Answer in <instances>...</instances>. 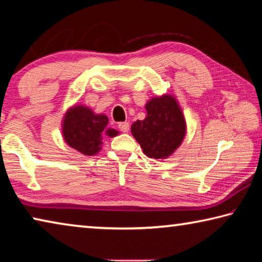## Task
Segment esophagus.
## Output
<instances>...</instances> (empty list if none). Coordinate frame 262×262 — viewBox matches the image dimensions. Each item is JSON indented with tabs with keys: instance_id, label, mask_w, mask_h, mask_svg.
<instances>
[{
	"instance_id": "1",
	"label": "esophagus",
	"mask_w": 262,
	"mask_h": 262,
	"mask_svg": "<svg viewBox=\"0 0 262 262\" xmlns=\"http://www.w3.org/2000/svg\"><path fill=\"white\" fill-rule=\"evenodd\" d=\"M118 127H119V130L125 134V132L128 131V128H130V125H128L127 122H122V123L118 124Z\"/></svg>"
}]
</instances>
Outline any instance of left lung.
<instances>
[{
    "label": "left lung",
    "mask_w": 262,
    "mask_h": 262,
    "mask_svg": "<svg viewBox=\"0 0 262 262\" xmlns=\"http://www.w3.org/2000/svg\"><path fill=\"white\" fill-rule=\"evenodd\" d=\"M145 109L147 116L144 121L132 124V136L147 157L165 159L174 153L186 136L183 114L171 95L153 97Z\"/></svg>",
    "instance_id": "8db88e82"
}]
</instances>
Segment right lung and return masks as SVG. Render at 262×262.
Listing matches in <instances>:
<instances>
[{
  "label": "right lung",
  "mask_w": 262,
  "mask_h": 262,
  "mask_svg": "<svg viewBox=\"0 0 262 262\" xmlns=\"http://www.w3.org/2000/svg\"><path fill=\"white\" fill-rule=\"evenodd\" d=\"M108 123L105 115H96L87 106L75 105L63 117V139L84 156H95L101 149L103 137L118 135V131L108 127Z\"/></svg>",
  "instance_id": "obj_1"
}]
</instances>
